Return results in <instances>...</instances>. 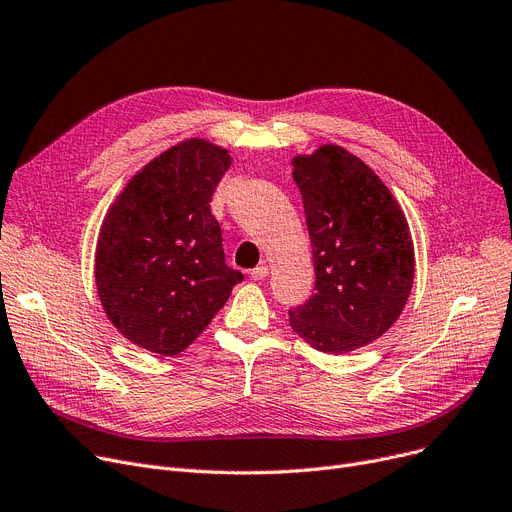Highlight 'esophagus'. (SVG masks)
I'll list each match as a JSON object with an SVG mask.
<instances>
[{"label":"esophagus","instance_id":"34e87169","mask_svg":"<svg viewBox=\"0 0 512 512\" xmlns=\"http://www.w3.org/2000/svg\"><path fill=\"white\" fill-rule=\"evenodd\" d=\"M267 274H270V270H267V265H257L255 270L251 272V278L259 282V280H265V278H267Z\"/></svg>","mask_w":512,"mask_h":512}]
</instances>
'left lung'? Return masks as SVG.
Wrapping results in <instances>:
<instances>
[{"label":"left lung","instance_id":"8db88e82","mask_svg":"<svg viewBox=\"0 0 512 512\" xmlns=\"http://www.w3.org/2000/svg\"><path fill=\"white\" fill-rule=\"evenodd\" d=\"M313 249L315 294L288 311L321 353L342 355L392 328L407 305L415 253L400 205L369 166L338 145L292 159Z\"/></svg>","mask_w":512,"mask_h":512}]
</instances>
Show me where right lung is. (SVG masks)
<instances>
[{
    "label": "right lung",
    "instance_id": "add662e5",
    "mask_svg": "<svg viewBox=\"0 0 512 512\" xmlns=\"http://www.w3.org/2000/svg\"><path fill=\"white\" fill-rule=\"evenodd\" d=\"M230 164L218 145L182 141L130 178L101 224L99 301L118 332L151 353H182L242 282L209 207Z\"/></svg>",
    "mask_w": 512,
    "mask_h": 512
}]
</instances>
